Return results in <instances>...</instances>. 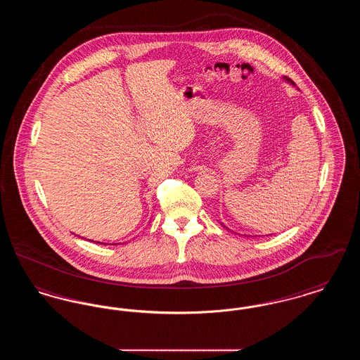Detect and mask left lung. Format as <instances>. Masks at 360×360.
Here are the masks:
<instances>
[{
  "label": "left lung",
  "instance_id": "1",
  "mask_svg": "<svg viewBox=\"0 0 360 360\" xmlns=\"http://www.w3.org/2000/svg\"><path fill=\"white\" fill-rule=\"evenodd\" d=\"M283 81L288 82V84H290V85L295 86V84L291 81L290 78H288V77H283Z\"/></svg>",
  "mask_w": 360,
  "mask_h": 360
}]
</instances>
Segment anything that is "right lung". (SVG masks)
<instances>
[{
  "instance_id": "obj_1",
  "label": "right lung",
  "mask_w": 360,
  "mask_h": 360,
  "mask_svg": "<svg viewBox=\"0 0 360 360\" xmlns=\"http://www.w3.org/2000/svg\"><path fill=\"white\" fill-rule=\"evenodd\" d=\"M91 241V240H90ZM96 243H100V241H96ZM100 244H105V243H100Z\"/></svg>"
}]
</instances>
